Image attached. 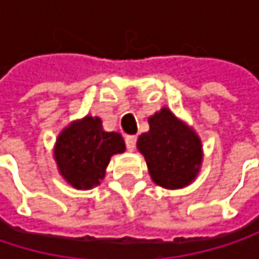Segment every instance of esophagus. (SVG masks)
Listing matches in <instances>:
<instances>
[{
	"label": "esophagus",
	"mask_w": 259,
	"mask_h": 259,
	"mask_svg": "<svg viewBox=\"0 0 259 259\" xmlns=\"http://www.w3.org/2000/svg\"><path fill=\"white\" fill-rule=\"evenodd\" d=\"M126 145H127V150L129 151H133L135 147H136V136H133V135L126 136Z\"/></svg>",
	"instance_id": "obj_1"
}]
</instances>
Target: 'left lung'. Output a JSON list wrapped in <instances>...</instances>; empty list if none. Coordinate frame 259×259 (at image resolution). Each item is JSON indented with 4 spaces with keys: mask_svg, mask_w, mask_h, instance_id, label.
<instances>
[{
    "mask_svg": "<svg viewBox=\"0 0 259 259\" xmlns=\"http://www.w3.org/2000/svg\"><path fill=\"white\" fill-rule=\"evenodd\" d=\"M150 130L139 135L136 147L144 156L151 180L165 189H183L198 177L204 151L199 135L169 108L148 117Z\"/></svg>",
    "mask_w": 259,
    "mask_h": 259,
    "instance_id": "1",
    "label": "left lung"
}]
</instances>
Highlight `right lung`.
<instances>
[{
	"label": "right lung",
	"instance_id": "add662e5",
	"mask_svg": "<svg viewBox=\"0 0 259 259\" xmlns=\"http://www.w3.org/2000/svg\"><path fill=\"white\" fill-rule=\"evenodd\" d=\"M126 151L118 132H106L99 117L85 115L60 132L54 159L60 176L78 190H90L105 179L111 157Z\"/></svg>",
	"mask_w": 259,
	"mask_h": 259
}]
</instances>
